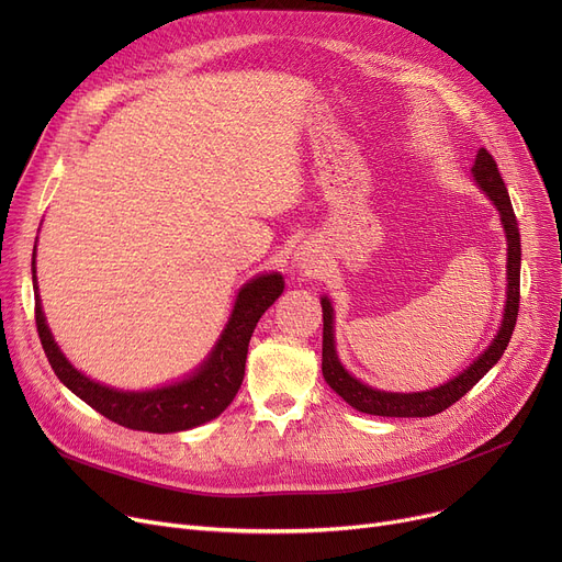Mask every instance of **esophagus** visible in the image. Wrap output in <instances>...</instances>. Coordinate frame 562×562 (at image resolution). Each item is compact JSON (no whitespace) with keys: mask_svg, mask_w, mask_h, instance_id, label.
<instances>
[{"mask_svg":"<svg viewBox=\"0 0 562 562\" xmlns=\"http://www.w3.org/2000/svg\"><path fill=\"white\" fill-rule=\"evenodd\" d=\"M303 261H307V259H303ZM303 269H307V263H303Z\"/></svg>","mask_w":562,"mask_h":562,"instance_id":"esophagus-1","label":"esophagus"}]
</instances>
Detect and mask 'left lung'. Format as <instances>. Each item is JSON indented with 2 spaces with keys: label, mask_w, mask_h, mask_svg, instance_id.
Returning <instances> with one entry per match:
<instances>
[{
  "label": "left lung",
  "mask_w": 562,
  "mask_h": 562,
  "mask_svg": "<svg viewBox=\"0 0 562 562\" xmlns=\"http://www.w3.org/2000/svg\"><path fill=\"white\" fill-rule=\"evenodd\" d=\"M474 177L481 184V189L490 195V200L496 204L501 214V223L506 227L508 236V299H506V314L501 321L498 335L490 344V348L483 356L471 364L467 371H462L458 378L441 387H435L430 392H415V394H392V392H378L373 387L362 385L360 380L352 378L341 362L337 360L335 352V337H333V307L328 299H321L323 307V378L328 385L356 409L367 412V415L378 417H432L451 407L456 401H460L476 382L501 360L504 350L513 337L517 312H519V266H521V244H519V227L510 204L508 189L501 180V172L496 168L494 157L481 147L474 164Z\"/></svg>",
  "instance_id": "1"
}]
</instances>
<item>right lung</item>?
<instances>
[{
  "instance_id": "right-lung-1",
  "label": "right lung",
  "mask_w": 562,
  "mask_h": 562,
  "mask_svg": "<svg viewBox=\"0 0 562 562\" xmlns=\"http://www.w3.org/2000/svg\"><path fill=\"white\" fill-rule=\"evenodd\" d=\"M36 257V250H34ZM36 259L32 261L34 284H36ZM284 291L282 276H259L250 280L236 296L234 312L227 321L216 348L191 378L175 382L170 387L153 392H117L93 382L79 373L52 339L45 323V314L36 286V328L45 356L64 385L77 394L83 403L98 409L106 419L132 430L145 432H177L189 430L200 424L216 419L239 392L244 373L248 344L255 333L257 321L269 310L280 293Z\"/></svg>"
}]
</instances>
